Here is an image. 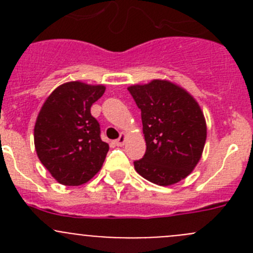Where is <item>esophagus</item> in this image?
<instances>
[{
	"label": "esophagus",
	"instance_id": "obj_1",
	"mask_svg": "<svg viewBox=\"0 0 253 253\" xmlns=\"http://www.w3.org/2000/svg\"><path fill=\"white\" fill-rule=\"evenodd\" d=\"M125 141H126V137H125L124 133H121V134H120L119 138L115 141V144H116L117 147H122V145L125 144Z\"/></svg>",
	"mask_w": 253,
	"mask_h": 253
}]
</instances>
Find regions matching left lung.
I'll use <instances>...</instances> for the list:
<instances>
[{
	"label": "left lung",
	"mask_w": 253,
	"mask_h": 253,
	"mask_svg": "<svg viewBox=\"0 0 253 253\" xmlns=\"http://www.w3.org/2000/svg\"><path fill=\"white\" fill-rule=\"evenodd\" d=\"M141 109L147 150L133 162L142 177L169 186L190 175L200 162L207 138L203 112L197 101L176 84L154 79L128 86Z\"/></svg>",
	"instance_id": "obj_1"
}]
</instances>
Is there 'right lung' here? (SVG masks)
<instances>
[{
	"instance_id": "1",
	"label": "right lung",
	"mask_w": 253,
	"mask_h": 253,
	"mask_svg": "<svg viewBox=\"0 0 253 253\" xmlns=\"http://www.w3.org/2000/svg\"><path fill=\"white\" fill-rule=\"evenodd\" d=\"M104 91V85L68 82L50 94L38 115L35 150L62 185H83L103 167L109 144L101 141L100 125L90 108Z\"/></svg>"
}]
</instances>
